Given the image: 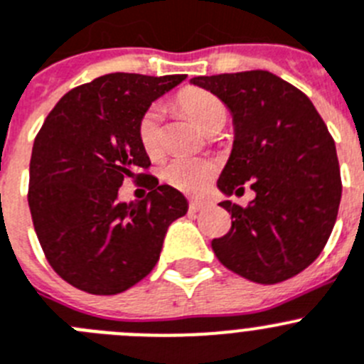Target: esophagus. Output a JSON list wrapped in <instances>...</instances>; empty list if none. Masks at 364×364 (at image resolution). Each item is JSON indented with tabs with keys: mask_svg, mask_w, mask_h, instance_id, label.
I'll return each instance as SVG.
<instances>
[{
	"mask_svg": "<svg viewBox=\"0 0 364 364\" xmlns=\"http://www.w3.org/2000/svg\"><path fill=\"white\" fill-rule=\"evenodd\" d=\"M208 208H211V204L205 202V200H191V202H189V211L191 213H200Z\"/></svg>",
	"mask_w": 364,
	"mask_h": 364,
	"instance_id": "esophagus-1",
	"label": "esophagus"
}]
</instances>
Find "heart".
I'll return each instance as SVG.
<instances>
[{
    "label": "heart",
    "instance_id": "heart-1",
    "mask_svg": "<svg viewBox=\"0 0 364 364\" xmlns=\"http://www.w3.org/2000/svg\"><path fill=\"white\" fill-rule=\"evenodd\" d=\"M180 105L189 115L195 119L200 128L208 132L215 124H223L228 109L223 102L216 97L215 93L205 90L189 88L180 95ZM160 117H162V106L151 105L142 113L136 135L142 149L149 156H156L162 148V135H160ZM216 173V166L213 160L205 156L178 155L173 156L162 168V178L166 184L173 186L184 193H202L209 186Z\"/></svg>",
    "mask_w": 364,
    "mask_h": 364
}]
</instances>
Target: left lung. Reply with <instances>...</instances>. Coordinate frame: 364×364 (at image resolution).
<instances>
[{"label":"left lung","mask_w":364,"mask_h":364,"mask_svg":"<svg viewBox=\"0 0 364 364\" xmlns=\"http://www.w3.org/2000/svg\"><path fill=\"white\" fill-rule=\"evenodd\" d=\"M191 82L228 106L235 142L218 178L223 195L256 198L247 208L220 202L232 218L211 247L229 271L271 285L299 274L328 242L341 202L336 144L311 99L267 70L200 75Z\"/></svg>","instance_id":"obj_1"}]
</instances>
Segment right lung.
I'll use <instances>...</instances> for the list:
<instances>
[{"label":"right lung","mask_w":364,"mask_h":364,"mask_svg":"<svg viewBox=\"0 0 364 364\" xmlns=\"http://www.w3.org/2000/svg\"><path fill=\"white\" fill-rule=\"evenodd\" d=\"M184 79L108 73L65 93L43 122L28 208L46 259L75 289L112 296L141 282L159 262L169 225L188 213L182 193L141 173L151 162L136 135L142 113ZM128 176H149L144 200H116Z\"/></svg>","instance_id":"right-lung-1"}]
</instances>
